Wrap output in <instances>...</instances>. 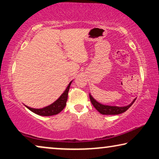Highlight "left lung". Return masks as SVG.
Listing matches in <instances>:
<instances>
[{"instance_id":"8db88e82","label":"left lung","mask_w":159,"mask_h":159,"mask_svg":"<svg viewBox=\"0 0 159 159\" xmlns=\"http://www.w3.org/2000/svg\"><path fill=\"white\" fill-rule=\"evenodd\" d=\"M89 96H90V101L93 106L96 108L98 111L101 113V114L104 115H117L122 114V113L125 112L132 104L134 103V102L135 101L136 98H134L133 101H132L131 103H129V105L125 106H108V105H104L99 102H98L90 93H89Z\"/></svg>"}]
</instances>
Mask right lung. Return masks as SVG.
Wrapping results in <instances>:
<instances>
[{
	"instance_id": "1",
	"label": "right lung",
	"mask_w": 159,
	"mask_h": 159,
	"mask_svg": "<svg viewBox=\"0 0 159 159\" xmlns=\"http://www.w3.org/2000/svg\"><path fill=\"white\" fill-rule=\"evenodd\" d=\"M71 82H72V81L69 82V85L67 86L66 89L65 90L64 92L62 93L61 95L56 101H54L53 103L51 104V105L45 106V107L42 108H33L29 107V106L26 105L25 106L28 108V109L31 111L38 115H40V116H49L58 114V113H60L63 109H64L65 106L66 105L67 98H68V93Z\"/></svg>"
}]
</instances>
